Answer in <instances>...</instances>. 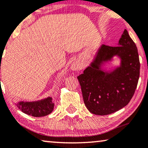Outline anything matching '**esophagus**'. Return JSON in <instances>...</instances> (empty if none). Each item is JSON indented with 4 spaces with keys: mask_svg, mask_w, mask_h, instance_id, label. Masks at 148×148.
<instances>
[{
    "mask_svg": "<svg viewBox=\"0 0 148 148\" xmlns=\"http://www.w3.org/2000/svg\"><path fill=\"white\" fill-rule=\"evenodd\" d=\"M80 67H81V65L78 62L75 61L73 62L71 64V69L73 71H77V70L79 69Z\"/></svg>",
    "mask_w": 148,
    "mask_h": 148,
    "instance_id": "1",
    "label": "esophagus"
}]
</instances>
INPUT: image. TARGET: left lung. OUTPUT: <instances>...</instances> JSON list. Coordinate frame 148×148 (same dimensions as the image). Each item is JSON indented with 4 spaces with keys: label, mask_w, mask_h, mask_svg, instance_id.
<instances>
[{
    "label": "left lung",
    "mask_w": 148,
    "mask_h": 148,
    "mask_svg": "<svg viewBox=\"0 0 148 148\" xmlns=\"http://www.w3.org/2000/svg\"><path fill=\"white\" fill-rule=\"evenodd\" d=\"M115 55L121 58L120 67L110 73L101 70L103 62ZM139 70L137 46L125 29L119 46L102 45L90 66L77 77L87 108L92 114L107 115L128 104L136 90Z\"/></svg>",
    "instance_id": "left-lung-1"
}]
</instances>
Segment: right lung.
<instances>
[{
    "label": "right lung",
    "mask_w": 148,
    "mask_h": 148,
    "mask_svg": "<svg viewBox=\"0 0 148 148\" xmlns=\"http://www.w3.org/2000/svg\"><path fill=\"white\" fill-rule=\"evenodd\" d=\"M54 104L50 97L36 102H19L17 104L19 110L28 115L41 117L50 114Z\"/></svg>",
    "instance_id": "1"
}]
</instances>
